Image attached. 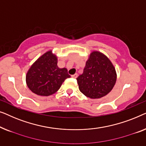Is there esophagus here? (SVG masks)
<instances>
[{"label": "esophagus", "instance_id": "obj_1", "mask_svg": "<svg viewBox=\"0 0 146 146\" xmlns=\"http://www.w3.org/2000/svg\"><path fill=\"white\" fill-rule=\"evenodd\" d=\"M77 73H75V74H74V75H71V77L72 78H74V79H76V78L77 77Z\"/></svg>", "mask_w": 146, "mask_h": 146}]
</instances>
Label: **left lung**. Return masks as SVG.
Returning <instances> with one entry per match:
<instances>
[{"mask_svg":"<svg viewBox=\"0 0 146 146\" xmlns=\"http://www.w3.org/2000/svg\"><path fill=\"white\" fill-rule=\"evenodd\" d=\"M79 89L91 98L109 93L116 83V71L110 61L98 52H93L86 62L83 73L77 78Z\"/></svg>","mask_w":146,"mask_h":146,"instance_id":"obj_1","label":"left lung"}]
</instances>
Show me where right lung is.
<instances>
[{"label": "right lung", "instance_id": "add662e5", "mask_svg": "<svg viewBox=\"0 0 146 146\" xmlns=\"http://www.w3.org/2000/svg\"><path fill=\"white\" fill-rule=\"evenodd\" d=\"M57 64V57L50 51L32 65L26 75V83L33 93L40 96L52 95L71 77L67 69L59 68Z\"/></svg>", "mask_w": 146, "mask_h": 146}]
</instances>
